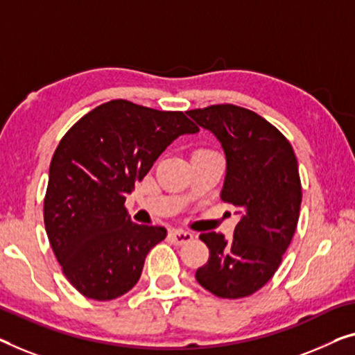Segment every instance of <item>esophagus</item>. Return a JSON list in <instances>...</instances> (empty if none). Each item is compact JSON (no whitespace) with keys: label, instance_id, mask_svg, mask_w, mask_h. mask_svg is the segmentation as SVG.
Here are the masks:
<instances>
[{"label":"esophagus","instance_id":"esophagus-1","mask_svg":"<svg viewBox=\"0 0 355 355\" xmlns=\"http://www.w3.org/2000/svg\"><path fill=\"white\" fill-rule=\"evenodd\" d=\"M171 237L177 245H183V244H187V242L193 241L194 234H191V232H188V231H183V230H173L171 232Z\"/></svg>","mask_w":355,"mask_h":355}]
</instances>
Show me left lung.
Here are the masks:
<instances>
[{
    "label": "left lung",
    "instance_id": "left-lung-1",
    "mask_svg": "<svg viewBox=\"0 0 355 355\" xmlns=\"http://www.w3.org/2000/svg\"><path fill=\"white\" fill-rule=\"evenodd\" d=\"M211 132L226 156L221 199L239 215L232 239L202 232L209 261L196 280L220 298H244L277 271L298 225L301 182L292 145L261 116L236 105L187 111Z\"/></svg>",
    "mask_w": 355,
    "mask_h": 355
}]
</instances>
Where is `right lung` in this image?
Wrapping results in <instances>:
<instances>
[{
	"instance_id": "obj_1",
	"label": "right lung",
	"mask_w": 355,
	"mask_h": 355,
	"mask_svg": "<svg viewBox=\"0 0 355 355\" xmlns=\"http://www.w3.org/2000/svg\"><path fill=\"white\" fill-rule=\"evenodd\" d=\"M199 127L182 111L127 100L100 105L67 132L52 156L44 225L63 274L79 293L108 301L139 282L162 226L137 225L125 196L180 135Z\"/></svg>"
}]
</instances>
